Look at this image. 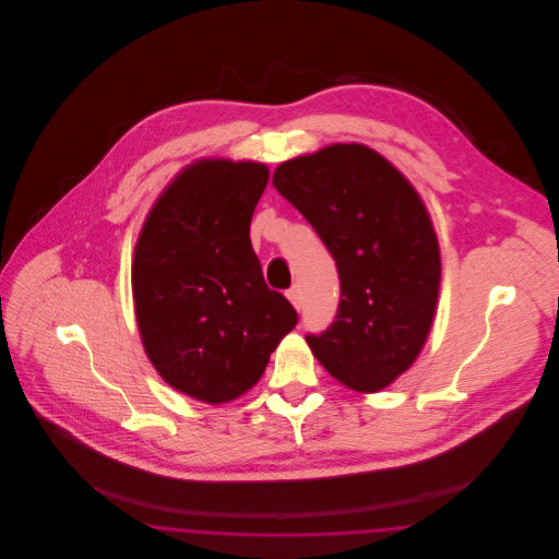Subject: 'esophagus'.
<instances>
[{
  "label": "esophagus",
  "mask_w": 559,
  "mask_h": 559,
  "mask_svg": "<svg viewBox=\"0 0 559 559\" xmlns=\"http://www.w3.org/2000/svg\"><path fill=\"white\" fill-rule=\"evenodd\" d=\"M287 297H289V301L295 306V310H299V308H301L304 297H301V287H299V285H293L292 289L287 292Z\"/></svg>",
  "instance_id": "34e87169"
}]
</instances>
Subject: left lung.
I'll return each instance as SVG.
<instances>
[{
	"mask_svg": "<svg viewBox=\"0 0 559 559\" xmlns=\"http://www.w3.org/2000/svg\"><path fill=\"white\" fill-rule=\"evenodd\" d=\"M274 188L333 255L342 299L320 335V365L356 392H379L426 344L440 292V249L424 201L399 169L362 144L285 160Z\"/></svg>",
	"mask_w": 559,
	"mask_h": 559,
	"instance_id": "1",
	"label": "left lung"
}]
</instances>
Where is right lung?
<instances>
[{
    "mask_svg": "<svg viewBox=\"0 0 559 559\" xmlns=\"http://www.w3.org/2000/svg\"><path fill=\"white\" fill-rule=\"evenodd\" d=\"M253 160L203 159L167 187L135 242V319L160 377L219 404L258 383L270 354L297 324L264 281L249 226L267 185Z\"/></svg>",
    "mask_w": 559,
    "mask_h": 559,
    "instance_id": "right-lung-1",
    "label": "right lung"
}]
</instances>
